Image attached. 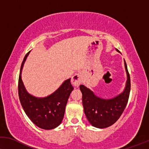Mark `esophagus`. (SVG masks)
<instances>
[{"label": "esophagus", "instance_id": "1", "mask_svg": "<svg viewBox=\"0 0 149 149\" xmlns=\"http://www.w3.org/2000/svg\"><path fill=\"white\" fill-rule=\"evenodd\" d=\"M82 81V77L80 74H75L72 78V83L74 86H78Z\"/></svg>", "mask_w": 149, "mask_h": 149}]
</instances>
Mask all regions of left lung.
<instances>
[{
	"mask_svg": "<svg viewBox=\"0 0 149 149\" xmlns=\"http://www.w3.org/2000/svg\"><path fill=\"white\" fill-rule=\"evenodd\" d=\"M124 65L127 74L125 87L122 93L113 98H100L85 86H79L84 113L93 126L98 128L109 127L116 122L124 111L130 92V77L125 60Z\"/></svg>",
	"mask_w": 149,
	"mask_h": 149,
	"instance_id": "1",
	"label": "left lung"
}]
</instances>
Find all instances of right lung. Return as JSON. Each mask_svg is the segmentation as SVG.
<instances>
[{
    "mask_svg": "<svg viewBox=\"0 0 149 149\" xmlns=\"http://www.w3.org/2000/svg\"><path fill=\"white\" fill-rule=\"evenodd\" d=\"M29 53L24 58L19 76L20 102L26 114L36 125L44 130L54 129L61 124L63 119L67 102L74 87L70 82L71 78H69L56 91L46 97H36L29 94L22 79V69Z\"/></svg>",
    "mask_w": 149,
    "mask_h": 149,
    "instance_id": "right-lung-1",
    "label": "right lung"
}]
</instances>
